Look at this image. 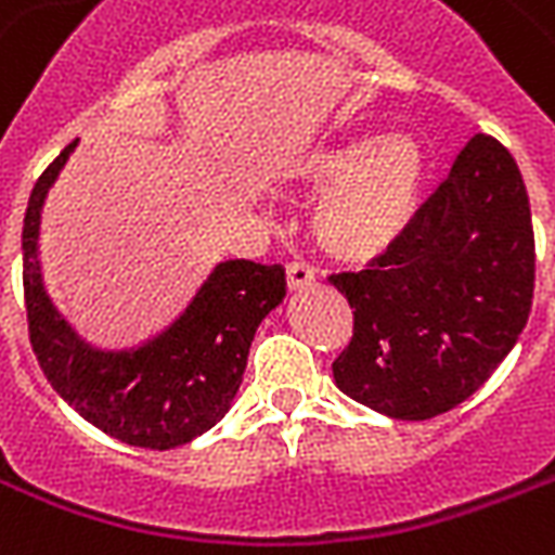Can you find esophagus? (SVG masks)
<instances>
[{"label": "esophagus", "instance_id": "obj_1", "mask_svg": "<svg viewBox=\"0 0 555 555\" xmlns=\"http://www.w3.org/2000/svg\"><path fill=\"white\" fill-rule=\"evenodd\" d=\"M314 282V268H308L302 261H294V264H287V287L291 291H302Z\"/></svg>", "mask_w": 555, "mask_h": 555}]
</instances>
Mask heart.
<instances>
[{
	"instance_id": "heart-1",
	"label": "heart",
	"mask_w": 555,
	"mask_h": 555,
	"mask_svg": "<svg viewBox=\"0 0 555 555\" xmlns=\"http://www.w3.org/2000/svg\"><path fill=\"white\" fill-rule=\"evenodd\" d=\"M425 151L408 133L352 137L296 159L291 180L323 192L311 211L320 247L340 261H370L408 232L425 189Z\"/></svg>"
}]
</instances>
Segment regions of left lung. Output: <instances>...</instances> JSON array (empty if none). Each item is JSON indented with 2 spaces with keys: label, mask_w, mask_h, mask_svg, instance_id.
I'll list each match as a JSON object with an SVG mask.
<instances>
[{
  "label": "left lung",
  "mask_w": 555,
  "mask_h": 555,
  "mask_svg": "<svg viewBox=\"0 0 555 555\" xmlns=\"http://www.w3.org/2000/svg\"><path fill=\"white\" fill-rule=\"evenodd\" d=\"M535 282L530 197L513 154L475 133L408 232L363 273L332 276L354 311L334 384L425 422L463 404L513 352Z\"/></svg>",
  "instance_id": "left-lung-1"
}]
</instances>
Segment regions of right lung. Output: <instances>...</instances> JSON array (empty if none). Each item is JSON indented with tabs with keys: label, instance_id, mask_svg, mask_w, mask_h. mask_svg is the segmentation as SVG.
I'll list each match as a JSON object with an SVG mask.
<instances>
[{
	"label": "right lung",
	"instance_id": "right-lung-1",
	"mask_svg": "<svg viewBox=\"0 0 555 555\" xmlns=\"http://www.w3.org/2000/svg\"><path fill=\"white\" fill-rule=\"evenodd\" d=\"M75 147L78 139L42 171L25 209L23 285L34 354L57 396L90 425L127 446L180 448L230 413L256 328L287 294L285 268L218 261L159 332L121 349L90 344L54 306L40 261L42 206Z\"/></svg>",
	"mask_w": 555,
	"mask_h": 555
}]
</instances>
